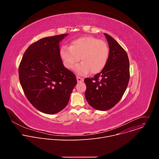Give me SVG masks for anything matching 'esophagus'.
Instances as JSON below:
<instances>
[{
    "instance_id": "esophagus-1",
    "label": "esophagus",
    "mask_w": 159,
    "mask_h": 159,
    "mask_svg": "<svg viewBox=\"0 0 159 159\" xmlns=\"http://www.w3.org/2000/svg\"><path fill=\"white\" fill-rule=\"evenodd\" d=\"M77 82H82L84 81V79L77 76Z\"/></svg>"
}]
</instances>
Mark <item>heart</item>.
I'll return each instance as SVG.
<instances>
[{
  "mask_svg": "<svg viewBox=\"0 0 159 159\" xmlns=\"http://www.w3.org/2000/svg\"><path fill=\"white\" fill-rule=\"evenodd\" d=\"M60 55L67 69H72L80 58L82 62L74 67L75 72L85 75L90 71L95 74L104 68L109 56V48L104 41L87 36L73 40L70 47L63 46Z\"/></svg>",
  "mask_w": 159,
  "mask_h": 159,
  "instance_id": "heart-1",
  "label": "heart"
}]
</instances>
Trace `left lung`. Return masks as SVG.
<instances>
[{"label":"left lung","instance_id":"1","mask_svg":"<svg viewBox=\"0 0 159 159\" xmlns=\"http://www.w3.org/2000/svg\"><path fill=\"white\" fill-rule=\"evenodd\" d=\"M109 53L102 71L93 78H86L85 96L89 105L99 111L114 107L121 99L129 79V63L126 52L109 34L104 33Z\"/></svg>","mask_w":159,"mask_h":159}]
</instances>
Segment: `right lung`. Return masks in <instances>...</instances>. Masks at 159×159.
<instances>
[{
  "label": "right lung",
  "instance_id": "1",
  "mask_svg": "<svg viewBox=\"0 0 159 159\" xmlns=\"http://www.w3.org/2000/svg\"><path fill=\"white\" fill-rule=\"evenodd\" d=\"M67 35L44 38L33 43L19 65V80L27 99L45 114L63 109L77 84L75 75L63 66L60 55V43Z\"/></svg>",
  "mask_w": 159,
  "mask_h": 159
}]
</instances>
